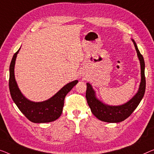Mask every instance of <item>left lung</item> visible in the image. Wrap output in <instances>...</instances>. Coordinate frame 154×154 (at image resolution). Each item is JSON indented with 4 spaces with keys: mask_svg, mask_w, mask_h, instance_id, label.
Listing matches in <instances>:
<instances>
[{
    "mask_svg": "<svg viewBox=\"0 0 154 154\" xmlns=\"http://www.w3.org/2000/svg\"><path fill=\"white\" fill-rule=\"evenodd\" d=\"M131 40L136 48L141 68V82L138 91L131 99L125 104L118 106H111L106 104L97 99L96 97L95 91H94L92 85L90 83L86 84V97L87 103L90 107L92 113L101 121L111 123H118L124 121L131 115L144 97L146 88V80L144 75L145 64L143 55L140 52L136 42L134 39Z\"/></svg>",
    "mask_w": 154,
    "mask_h": 154,
    "instance_id": "left-lung-1",
    "label": "left lung"
}]
</instances>
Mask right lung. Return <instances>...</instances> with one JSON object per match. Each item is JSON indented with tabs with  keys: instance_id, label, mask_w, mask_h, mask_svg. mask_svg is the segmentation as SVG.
<instances>
[{
	"instance_id": "add662e5",
	"label": "right lung",
	"mask_w": 154,
	"mask_h": 154,
	"mask_svg": "<svg viewBox=\"0 0 154 154\" xmlns=\"http://www.w3.org/2000/svg\"><path fill=\"white\" fill-rule=\"evenodd\" d=\"M20 49V48L14 54L10 66L9 88L14 102L21 113L34 123L50 122L57 120L62 113L66 95L78 83V81L75 80L68 83L52 97L45 101L35 102L27 99L18 88L14 75L16 59Z\"/></svg>"
}]
</instances>
